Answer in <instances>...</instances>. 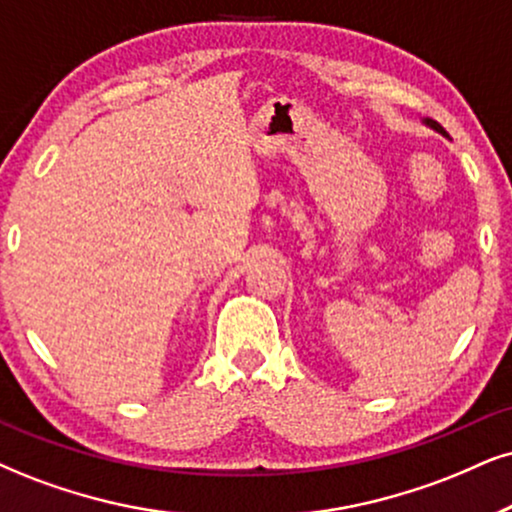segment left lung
<instances>
[{"mask_svg":"<svg viewBox=\"0 0 512 512\" xmlns=\"http://www.w3.org/2000/svg\"><path fill=\"white\" fill-rule=\"evenodd\" d=\"M425 123H427V125H430V128H432V130H437V132H441V135H446V130H444V128H441V125H439L437 121H430V118H427V121H425Z\"/></svg>","mask_w":512,"mask_h":512,"instance_id":"left-lung-1","label":"left lung"}]
</instances>
